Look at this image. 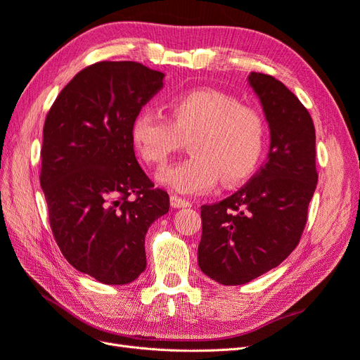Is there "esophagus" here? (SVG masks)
<instances>
[{"mask_svg":"<svg viewBox=\"0 0 360 360\" xmlns=\"http://www.w3.org/2000/svg\"><path fill=\"white\" fill-rule=\"evenodd\" d=\"M171 205L174 207V209H181V207H191L192 205V201L186 200V198H181L179 197V195H171Z\"/></svg>","mask_w":360,"mask_h":360,"instance_id":"obj_1","label":"esophagus"}]
</instances>
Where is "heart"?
I'll return each instance as SVG.
<instances>
[{"instance_id": "heart-1", "label": "heart", "mask_w": 360, "mask_h": 360, "mask_svg": "<svg viewBox=\"0 0 360 360\" xmlns=\"http://www.w3.org/2000/svg\"><path fill=\"white\" fill-rule=\"evenodd\" d=\"M168 118L143 108L130 139L147 165L162 169L191 141L192 156L162 172L159 181L181 193L205 192L222 179L233 186L248 179L263 156L266 120L258 108L210 89L176 96Z\"/></svg>"}]
</instances>
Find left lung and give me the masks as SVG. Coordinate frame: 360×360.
<instances>
[{
  "label": "left lung",
  "mask_w": 360,
  "mask_h": 360,
  "mask_svg": "<svg viewBox=\"0 0 360 360\" xmlns=\"http://www.w3.org/2000/svg\"><path fill=\"white\" fill-rule=\"evenodd\" d=\"M249 84L269 122V160L231 197L201 207L198 264L222 285L246 284L296 249L319 181L307 108L274 76L252 72Z\"/></svg>",
  "instance_id": "obj_1"
}]
</instances>
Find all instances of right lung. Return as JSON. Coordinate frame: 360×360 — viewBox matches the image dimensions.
<instances>
[{"mask_svg":"<svg viewBox=\"0 0 360 360\" xmlns=\"http://www.w3.org/2000/svg\"><path fill=\"white\" fill-rule=\"evenodd\" d=\"M162 79L141 63H94L64 86L43 126L40 186L53 238L76 270L108 285L143 274L148 226L169 210L130 139Z\"/></svg>","mask_w":360,"mask_h":360,"instance_id":"add662e5","label":"right lung"}]
</instances>
